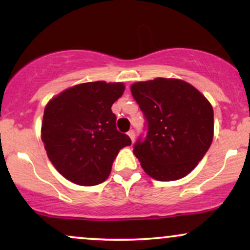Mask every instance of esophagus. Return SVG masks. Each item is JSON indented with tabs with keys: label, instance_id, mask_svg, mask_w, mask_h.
<instances>
[{
	"label": "esophagus",
	"instance_id": "obj_1",
	"mask_svg": "<svg viewBox=\"0 0 250 250\" xmlns=\"http://www.w3.org/2000/svg\"><path fill=\"white\" fill-rule=\"evenodd\" d=\"M128 136L130 137L131 142H134V140H135V131L134 130H129L128 131Z\"/></svg>",
	"mask_w": 250,
	"mask_h": 250
}]
</instances>
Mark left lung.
Returning <instances> with one entry per match:
<instances>
[{
	"label": "left lung",
	"mask_w": 250,
	"mask_h": 250,
	"mask_svg": "<svg viewBox=\"0 0 250 250\" xmlns=\"http://www.w3.org/2000/svg\"><path fill=\"white\" fill-rule=\"evenodd\" d=\"M131 94L147 121V136L134 154L157 181L185 177L196 167L214 136L213 107L202 94L179 79L157 77L131 84Z\"/></svg>",
	"instance_id": "left-lung-1"
}]
</instances>
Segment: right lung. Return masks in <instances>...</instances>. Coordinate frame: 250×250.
Instances as JSON below:
<instances>
[{
    "label": "right lung",
    "mask_w": 250,
    "mask_h": 250,
    "mask_svg": "<svg viewBox=\"0 0 250 250\" xmlns=\"http://www.w3.org/2000/svg\"><path fill=\"white\" fill-rule=\"evenodd\" d=\"M123 91L122 82H87L47 103L41 139L50 162L67 180L79 186L104 182L119 151L131 145L116 129L111 111Z\"/></svg>",
    "instance_id": "1"
}]
</instances>
